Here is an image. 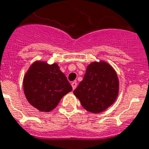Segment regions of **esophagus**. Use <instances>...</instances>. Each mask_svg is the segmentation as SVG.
I'll return each instance as SVG.
<instances>
[{"label": "esophagus", "mask_w": 149, "mask_h": 149, "mask_svg": "<svg viewBox=\"0 0 149 149\" xmlns=\"http://www.w3.org/2000/svg\"><path fill=\"white\" fill-rule=\"evenodd\" d=\"M71 85H72V89H73V90H75V89H76V87L77 86V82H72V83H71Z\"/></svg>", "instance_id": "obj_1"}]
</instances>
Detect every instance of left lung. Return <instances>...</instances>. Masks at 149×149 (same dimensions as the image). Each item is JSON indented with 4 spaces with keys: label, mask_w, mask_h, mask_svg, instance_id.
Instances as JSON below:
<instances>
[{
    "label": "left lung",
    "mask_w": 149,
    "mask_h": 149,
    "mask_svg": "<svg viewBox=\"0 0 149 149\" xmlns=\"http://www.w3.org/2000/svg\"><path fill=\"white\" fill-rule=\"evenodd\" d=\"M119 82L115 71L105 62L92 63L73 91L82 106L91 113H100L115 101Z\"/></svg>",
    "instance_id": "obj_1"
}]
</instances>
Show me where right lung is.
Here are the masks:
<instances>
[{"label": "right lung", "mask_w": 149, "mask_h": 149, "mask_svg": "<svg viewBox=\"0 0 149 149\" xmlns=\"http://www.w3.org/2000/svg\"><path fill=\"white\" fill-rule=\"evenodd\" d=\"M24 92L28 101L38 111L53 110L63 96L72 91L65 74L57 64L36 62L24 77Z\"/></svg>", "instance_id": "1"}]
</instances>
